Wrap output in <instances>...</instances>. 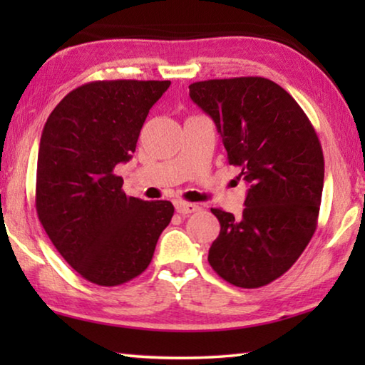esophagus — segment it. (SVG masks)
<instances>
[{"label": "esophagus", "mask_w": 365, "mask_h": 365, "mask_svg": "<svg viewBox=\"0 0 365 365\" xmlns=\"http://www.w3.org/2000/svg\"><path fill=\"white\" fill-rule=\"evenodd\" d=\"M175 209H177V212H180L182 215H185V214H191V212L200 211L201 207L197 206V205H195V202L178 201V202H175Z\"/></svg>", "instance_id": "obj_1"}]
</instances>
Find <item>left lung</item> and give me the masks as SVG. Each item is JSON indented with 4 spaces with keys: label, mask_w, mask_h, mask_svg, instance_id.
<instances>
[{
    "label": "left lung",
    "mask_w": 365,
    "mask_h": 365,
    "mask_svg": "<svg viewBox=\"0 0 365 365\" xmlns=\"http://www.w3.org/2000/svg\"><path fill=\"white\" fill-rule=\"evenodd\" d=\"M190 98L214 120L228 164L250 185L242 217L211 209L220 233L207 261L235 287L267 285L298 261L316 232L324 188L317 133L293 96L269 78L195 82Z\"/></svg>",
    "instance_id": "left-lung-1"
}]
</instances>
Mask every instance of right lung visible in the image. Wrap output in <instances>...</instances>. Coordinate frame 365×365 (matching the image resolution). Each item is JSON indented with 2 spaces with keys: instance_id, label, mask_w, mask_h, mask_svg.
Masks as SVG:
<instances>
[{
  "instance_id": "right-lung-1",
  "label": "right lung",
  "mask_w": 365,
  "mask_h": 365,
  "mask_svg": "<svg viewBox=\"0 0 365 365\" xmlns=\"http://www.w3.org/2000/svg\"><path fill=\"white\" fill-rule=\"evenodd\" d=\"M169 85L85 83L63 98L43 127L36 214L59 255L96 285H122L145 272L174 215L170 201L127 196L114 174L132 159L146 115Z\"/></svg>"
}]
</instances>
